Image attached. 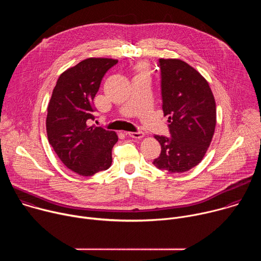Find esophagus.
I'll list each match as a JSON object with an SVG mask.
<instances>
[{
  "label": "esophagus",
  "mask_w": 261,
  "mask_h": 261,
  "mask_svg": "<svg viewBox=\"0 0 261 261\" xmlns=\"http://www.w3.org/2000/svg\"><path fill=\"white\" fill-rule=\"evenodd\" d=\"M127 134L132 137V138H142L144 133L142 131H137V132H127Z\"/></svg>",
  "instance_id": "obj_1"
}]
</instances>
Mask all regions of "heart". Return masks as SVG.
Returning <instances> with one entry per match:
<instances>
[{
  "mask_svg": "<svg viewBox=\"0 0 261 261\" xmlns=\"http://www.w3.org/2000/svg\"><path fill=\"white\" fill-rule=\"evenodd\" d=\"M138 69H139L142 73H146V67H145L144 65H140V66L138 67Z\"/></svg>",
  "mask_w": 261,
  "mask_h": 261,
  "instance_id": "heart-1",
  "label": "heart"
}]
</instances>
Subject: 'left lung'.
Masks as SVG:
<instances>
[{
  "mask_svg": "<svg viewBox=\"0 0 261 261\" xmlns=\"http://www.w3.org/2000/svg\"><path fill=\"white\" fill-rule=\"evenodd\" d=\"M162 109L170 137L155 135L161 154L153 164L170 173L188 171L203 159L216 127V102L206 80L186 62L159 59Z\"/></svg>",
  "mask_w": 261,
  "mask_h": 261,
  "instance_id": "obj_1",
  "label": "left lung"
}]
</instances>
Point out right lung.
Here are the masks:
<instances>
[{
	"instance_id": "add662e5",
	"label": "right lung",
	"mask_w": 261,
	"mask_h": 261,
	"mask_svg": "<svg viewBox=\"0 0 261 261\" xmlns=\"http://www.w3.org/2000/svg\"><path fill=\"white\" fill-rule=\"evenodd\" d=\"M118 63L107 58H89L63 72L47 106L46 132L60 160L72 171L90 176L106 170L118 141L115 131L89 126L94 120V98L104 74Z\"/></svg>"
}]
</instances>
